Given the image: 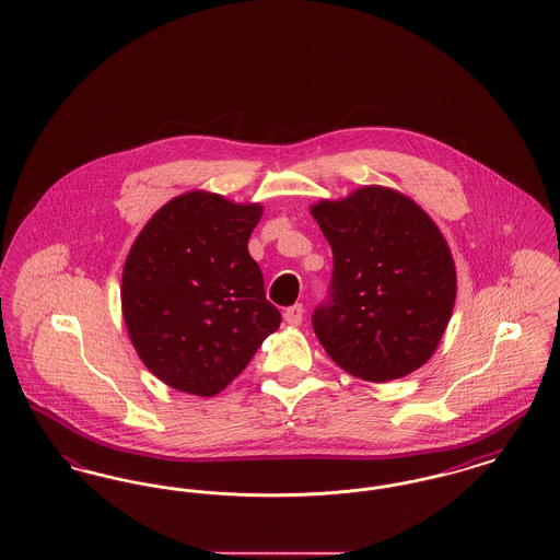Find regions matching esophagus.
Masks as SVG:
<instances>
[{
  "instance_id": "1",
  "label": "esophagus",
  "mask_w": 560,
  "mask_h": 560,
  "mask_svg": "<svg viewBox=\"0 0 560 560\" xmlns=\"http://www.w3.org/2000/svg\"><path fill=\"white\" fill-rule=\"evenodd\" d=\"M302 315H304L302 304H293V306H288V308H285L283 319L288 320L290 325H300V323H302Z\"/></svg>"
}]
</instances>
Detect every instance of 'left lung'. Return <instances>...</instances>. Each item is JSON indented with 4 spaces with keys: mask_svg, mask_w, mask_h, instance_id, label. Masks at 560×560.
Instances as JSON below:
<instances>
[{
    "mask_svg": "<svg viewBox=\"0 0 560 560\" xmlns=\"http://www.w3.org/2000/svg\"><path fill=\"white\" fill-rule=\"evenodd\" d=\"M334 252L327 300L313 313L325 352L345 372L388 382L422 368L455 304V267L439 226L416 201L363 187L311 208Z\"/></svg>",
    "mask_w": 560,
    "mask_h": 560,
    "instance_id": "1",
    "label": "left lung"
}]
</instances>
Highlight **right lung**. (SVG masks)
I'll return each instance as SVG.
<instances>
[{
    "label": "right lung",
    "instance_id": "right-lung-1",
    "mask_svg": "<svg viewBox=\"0 0 560 560\" xmlns=\"http://www.w3.org/2000/svg\"><path fill=\"white\" fill-rule=\"evenodd\" d=\"M262 206L192 190L167 201L133 241L121 308L149 372L188 395L224 390L272 334L281 313L247 252Z\"/></svg>",
    "mask_w": 560,
    "mask_h": 560
}]
</instances>
